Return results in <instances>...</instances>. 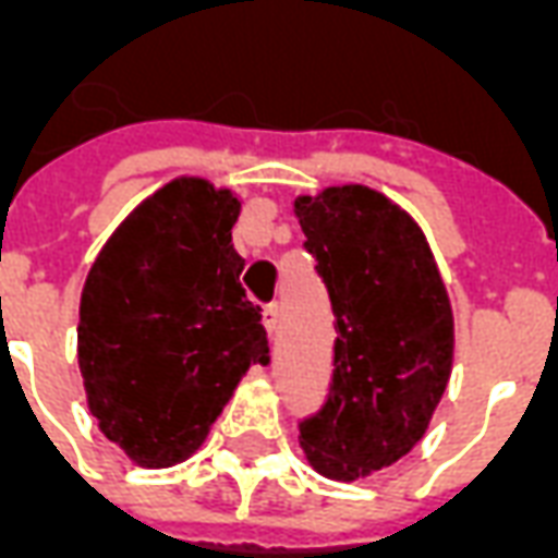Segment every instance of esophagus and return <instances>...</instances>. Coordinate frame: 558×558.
<instances>
[{"label":"esophagus","mask_w":558,"mask_h":558,"mask_svg":"<svg viewBox=\"0 0 558 558\" xmlns=\"http://www.w3.org/2000/svg\"><path fill=\"white\" fill-rule=\"evenodd\" d=\"M263 326H266L268 335H275L280 326V304H266V311H263Z\"/></svg>","instance_id":"1"}]
</instances>
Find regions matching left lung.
Here are the masks:
<instances>
[{
  "label": "left lung",
  "instance_id": "obj_1",
  "mask_svg": "<svg viewBox=\"0 0 558 558\" xmlns=\"http://www.w3.org/2000/svg\"><path fill=\"white\" fill-rule=\"evenodd\" d=\"M304 251L335 314V371L299 442L326 478L398 463L439 407L454 359V316L418 223L364 184L295 199Z\"/></svg>",
  "mask_w": 558,
  "mask_h": 558
}]
</instances>
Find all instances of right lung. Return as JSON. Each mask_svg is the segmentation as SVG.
Wrapping results in <instances>:
<instances>
[{
  "instance_id": "right-lung-1",
  "label": "right lung",
  "mask_w": 558,
  "mask_h": 558,
  "mask_svg": "<svg viewBox=\"0 0 558 558\" xmlns=\"http://www.w3.org/2000/svg\"><path fill=\"white\" fill-rule=\"evenodd\" d=\"M242 203L172 179L95 259L80 299L77 362L89 412L137 466L182 463L251 364H268L259 307L232 247Z\"/></svg>"
}]
</instances>
